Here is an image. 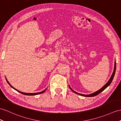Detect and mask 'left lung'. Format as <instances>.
<instances>
[{
  "mask_svg": "<svg viewBox=\"0 0 121 121\" xmlns=\"http://www.w3.org/2000/svg\"><path fill=\"white\" fill-rule=\"evenodd\" d=\"M116 60H115V63H114V70H113V72L112 73V74L111 76V78H110L109 80L108 81L107 83L104 86H103L102 88H101V89H100L99 90H98L97 91H96V92H94L93 93H91V94H90V95H83V94H81V93H78L75 92V91H74V90H73L70 87V86L69 85V88H70V89L73 92H74L75 93H76L78 94V95H82V96H86V97H92V96H96L98 95H99V93H100L101 92H102L103 91H104L106 88L107 87H108L109 86L110 84H111V83L112 82V81L113 79V78H114V74H115V73H116Z\"/></svg>",
  "mask_w": 121,
  "mask_h": 121,
  "instance_id": "obj_1",
  "label": "left lung"
}]
</instances>
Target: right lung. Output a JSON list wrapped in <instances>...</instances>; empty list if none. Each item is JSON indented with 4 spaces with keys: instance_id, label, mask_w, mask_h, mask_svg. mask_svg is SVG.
<instances>
[{
    "instance_id": "add662e5",
    "label": "right lung",
    "mask_w": 121,
    "mask_h": 121,
    "mask_svg": "<svg viewBox=\"0 0 121 121\" xmlns=\"http://www.w3.org/2000/svg\"><path fill=\"white\" fill-rule=\"evenodd\" d=\"M5 79H6V81H7V83L9 84V85L12 88H13L14 89H15V90H16L17 91H18V92H19V93H22V94H23V95H39V94H41V93H43L44 92H45V91L46 90V89H47V88L46 89H45L44 90H43V91H42V92H37V93H25V92H21V91H19V90H17L16 89H15V88H14L12 86V85L9 83V82L8 81V80H7V79L5 78Z\"/></svg>"
}]
</instances>
